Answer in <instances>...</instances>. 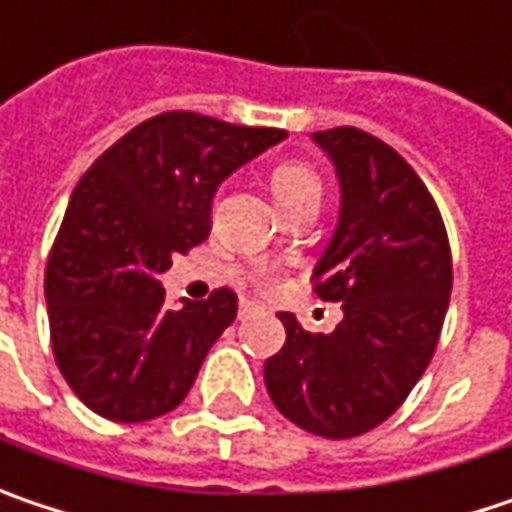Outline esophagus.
<instances>
[{"instance_id": "34e87169", "label": "esophagus", "mask_w": 512, "mask_h": 512, "mask_svg": "<svg viewBox=\"0 0 512 512\" xmlns=\"http://www.w3.org/2000/svg\"><path fill=\"white\" fill-rule=\"evenodd\" d=\"M257 310H260V304H257V301H249V298H243V301H240V318H249L252 313H257Z\"/></svg>"}]
</instances>
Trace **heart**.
Masks as SVG:
<instances>
[{"label": "heart", "instance_id": "1", "mask_svg": "<svg viewBox=\"0 0 512 512\" xmlns=\"http://www.w3.org/2000/svg\"><path fill=\"white\" fill-rule=\"evenodd\" d=\"M272 191H275V199L318 191V176L301 165H281L272 173Z\"/></svg>", "mask_w": 512, "mask_h": 512}]
</instances>
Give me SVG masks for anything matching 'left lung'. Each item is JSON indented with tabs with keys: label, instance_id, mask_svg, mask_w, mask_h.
Masks as SVG:
<instances>
[{
	"label": "left lung",
	"instance_id": "obj_1",
	"mask_svg": "<svg viewBox=\"0 0 512 512\" xmlns=\"http://www.w3.org/2000/svg\"><path fill=\"white\" fill-rule=\"evenodd\" d=\"M339 179V217L318 257L316 295L342 304L333 333L292 313L263 379L275 408L310 435H365L403 406L432 362L452 292L435 199L406 159L356 127L313 133Z\"/></svg>",
	"mask_w": 512,
	"mask_h": 512
}]
</instances>
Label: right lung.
Instances as JSON below:
<instances>
[{"instance_id":"1","label":"right lung","mask_w":512,"mask_h":512,"mask_svg":"<svg viewBox=\"0 0 512 512\" xmlns=\"http://www.w3.org/2000/svg\"><path fill=\"white\" fill-rule=\"evenodd\" d=\"M284 138L165 112L86 170L46 269L54 359L83 406L144 423L188 397L205 353L237 316V295L217 289L173 310L159 275L208 237L217 188Z\"/></svg>"}]
</instances>
